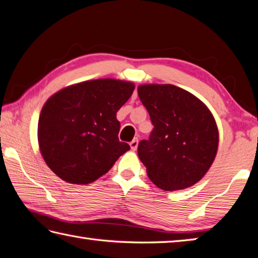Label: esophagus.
I'll return each instance as SVG.
<instances>
[{"instance_id":"1","label":"esophagus","mask_w":258,"mask_h":258,"mask_svg":"<svg viewBox=\"0 0 258 258\" xmlns=\"http://www.w3.org/2000/svg\"><path fill=\"white\" fill-rule=\"evenodd\" d=\"M130 145H131V149H132L133 151H135L136 149H138V145H139V140H138V138L136 139H134L132 142L130 143Z\"/></svg>"}]
</instances>
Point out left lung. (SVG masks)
Returning <instances> with one entry per match:
<instances>
[{
  "instance_id": "left-lung-1",
  "label": "left lung",
  "mask_w": 258,
  "mask_h": 258,
  "mask_svg": "<svg viewBox=\"0 0 258 258\" xmlns=\"http://www.w3.org/2000/svg\"><path fill=\"white\" fill-rule=\"evenodd\" d=\"M138 94L154 126L138 148L150 180L165 191L196 184L218 150V127L209 108L174 85H141Z\"/></svg>"
}]
</instances>
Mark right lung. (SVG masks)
<instances>
[{"mask_svg":"<svg viewBox=\"0 0 258 258\" xmlns=\"http://www.w3.org/2000/svg\"><path fill=\"white\" fill-rule=\"evenodd\" d=\"M133 83L112 78L68 86L41 109L38 142L45 163L66 182L88 184L108 172L130 150L119 142L116 113L132 96Z\"/></svg>","mask_w":258,"mask_h":258,"instance_id":"add662e5","label":"right lung"}]
</instances>
